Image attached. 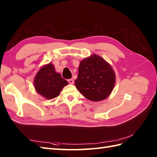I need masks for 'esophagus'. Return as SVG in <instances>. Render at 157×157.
Returning a JSON list of instances; mask_svg holds the SVG:
<instances>
[{"label": "esophagus", "mask_w": 157, "mask_h": 157, "mask_svg": "<svg viewBox=\"0 0 157 157\" xmlns=\"http://www.w3.org/2000/svg\"><path fill=\"white\" fill-rule=\"evenodd\" d=\"M67 82H69V84H73V83H74V81H73V79H68Z\"/></svg>", "instance_id": "1"}]
</instances>
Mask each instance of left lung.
<instances>
[{"label":"left lung","mask_w":157,"mask_h":157,"mask_svg":"<svg viewBox=\"0 0 157 157\" xmlns=\"http://www.w3.org/2000/svg\"><path fill=\"white\" fill-rule=\"evenodd\" d=\"M115 83V73L107 62L94 55L80 62L75 84L85 97L92 101L107 98Z\"/></svg>","instance_id":"1"}]
</instances>
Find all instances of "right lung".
I'll use <instances>...</instances> for the list:
<instances>
[{"label": "right lung", "instance_id": "right-lung-1", "mask_svg": "<svg viewBox=\"0 0 157 157\" xmlns=\"http://www.w3.org/2000/svg\"><path fill=\"white\" fill-rule=\"evenodd\" d=\"M67 84V81L63 79L60 73L55 71L51 63L42 67L34 78L36 90L47 99L58 96L63 87Z\"/></svg>", "mask_w": 157, "mask_h": 157}]
</instances>
